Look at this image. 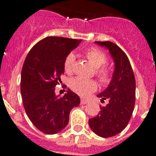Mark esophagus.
<instances>
[{
    "instance_id": "obj_1",
    "label": "esophagus",
    "mask_w": 156,
    "mask_h": 156,
    "mask_svg": "<svg viewBox=\"0 0 156 156\" xmlns=\"http://www.w3.org/2000/svg\"><path fill=\"white\" fill-rule=\"evenodd\" d=\"M89 102L87 100H86V99H81V104H87Z\"/></svg>"
}]
</instances>
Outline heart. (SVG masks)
<instances>
[{"mask_svg": "<svg viewBox=\"0 0 156 156\" xmlns=\"http://www.w3.org/2000/svg\"><path fill=\"white\" fill-rule=\"evenodd\" d=\"M86 57L95 68V75L103 84H108L111 82L112 72L107 62L106 54L97 48H90L85 52ZM75 63V56L73 53L68 54L64 60V69L66 73L70 74L73 72ZM69 87L73 92L81 96H87L94 92L97 89V83L92 79L76 77L69 82Z\"/></svg>", "mask_w": 156, "mask_h": 156, "instance_id": "obj_1", "label": "heart"}]
</instances>
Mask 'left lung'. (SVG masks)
<instances>
[{
  "instance_id": "obj_1",
  "label": "left lung",
  "mask_w": 156,
  "mask_h": 156,
  "mask_svg": "<svg viewBox=\"0 0 156 156\" xmlns=\"http://www.w3.org/2000/svg\"><path fill=\"white\" fill-rule=\"evenodd\" d=\"M109 50L115 62L112 79L106 90L97 95L101 101L108 100L105 107L100 105L98 115L89 120L90 129L102 138H110L121 133L128 125L135 104V77L128 56L114 43L95 41Z\"/></svg>"
}]
</instances>
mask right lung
<instances>
[{
  "instance_id": "add662e5",
  "label": "right lung",
  "mask_w": 156,
  "mask_h": 156,
  "mask_svg": "<svg viewBox=\"0 0 156 156\" xmlns=\"http://www.w3.org/2000/svg\"><path fill=\"white\" fill-rule=\"evenodd\" d=\"M82 40L49 36L28 52L21 73V94L26 113L36 128L46 134L62 130L69 123L71 109L80 98L68 90L56 96L55 87L61 83L64 60Z\"/></svg>"
}]
</instances>
